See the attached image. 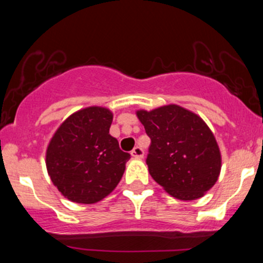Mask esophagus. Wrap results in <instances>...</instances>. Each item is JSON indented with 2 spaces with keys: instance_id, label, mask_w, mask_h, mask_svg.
<instances>
[{
  "instance_id": "obj_1",
  "label": "esophagus",
  "mask_w": 263,
  "mask_h": 263,
  "mask_svg": "<svg viewBox=\"0 0 263 263\" xmlns=\"http://www.w3.org/2000/svg\"><path fill=\"white\" fill-rule=\"evenodd\" d=\"M143 155H144V152L141 147H135V148L131 151V156L134 157V158H142Z\"/></svg>"
}]
</instances>
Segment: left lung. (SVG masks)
I'll use <instances>...</instances> for the list:
<instances>
[{
    "label": "left lung",
    "instance_id": "obj_1",
    "mask_svg": "<svg viewBox=\"0 0 263 263\" xmlns=\"http://www.w3.org/2000/svg\"><path fill=\"white\" fill-rule=\"evenodd\" d=\"M151 138L149 174L172 197L195 200L218 180L221 155L213 132L198 115L178 105L137 111Z\"/></svg>",
    "mask_w": 263,
    "mask_h": 263
}]
</instances>
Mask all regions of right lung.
<instances>
[{
  "mask_svg": "<svg viewBox=\"0 0 263 263\" xmlns=\"http://www.w3.org/2000/svg\"><path fill=\"white\" fill-rule=\"evenodd\" d=\"M112 117L105 107L77 111L59 126L48 144V174L74 203H98L121 180L131 156L120 149L119 142L108 134Z\"/></svg>",
  "mask_w": 263,
  "mask_h": 263,
  "instance_id": "obj_1",
  "label": "right lung"
}]
</instances>
